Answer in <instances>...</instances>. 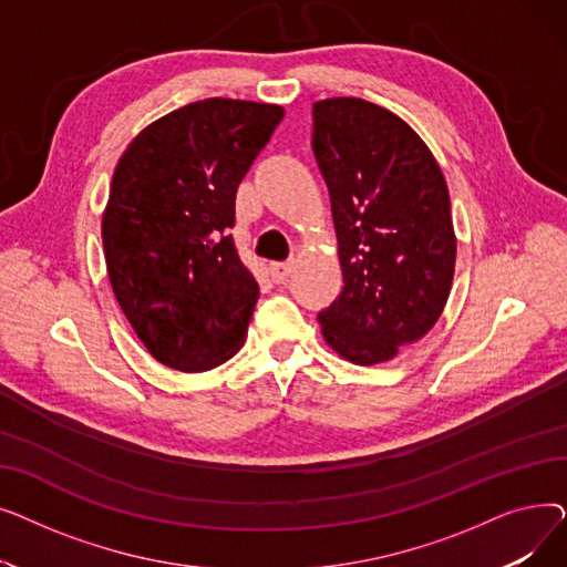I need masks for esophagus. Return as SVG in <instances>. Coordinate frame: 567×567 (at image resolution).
<instances>
[{
    "label": "esophagus",
    "mask_w": 567,
    "mask_h": 567,
    "mask_svg": "<svg viewBox=\"0 0 567 567\" xmlns=\"http://www.w3.org/2000/svg\"><path fill=\"white\" fill-rule=\"evenodd\" d=\"M291 268H293V264L285 261V264H271V266H268V271H271V278H274L276 285H282L289 278Z\"/></svg>",
    "instance_id": "esophagus-1"
}]
</instances>
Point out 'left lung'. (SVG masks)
<instances>
[{
    "label": "left lung",
    "instance_id": "1",
    "mask_svg": "<svg viewBox=\"0 0 567 567\" xmlns=\"http://www.w3.org/2000/svg\"><path fill=\"white\" fill-rule=\"evenodd\" d=\"M312 152L329 186L342 291L321 336L355 365L421 340L453 287L457 238L443 172L404 118L363 99L312 105Z\"/></svg>",
    "mask_w": 567,
    "mask_h": 567
}]
</instances>
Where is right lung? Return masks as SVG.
Instances as JSON below:
<instances>
[{
	"label": "right lung",
	"instance_id": "add662e5",
	"mask_svg": "<svg viewBox=\"0 0 567 567\" xmlns=\"http://www.w3.org/2000/svg\"><path fill=\"white\" fill-rule=\"evenodd\" d=\"M271 103L204 99L118 158L101 236L114 299L154 359L206 372L244 347L259 285L229 227L241 178L282 122Z\"/></svg>",
	"mask_w": 567,
	"mask_h": 567
}]
</instances>
